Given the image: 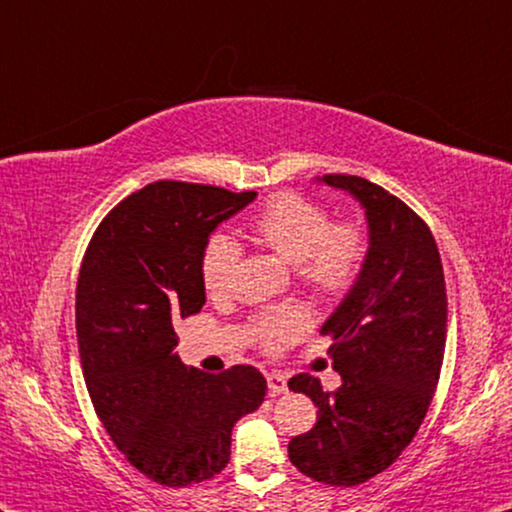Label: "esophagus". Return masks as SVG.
Returning a JSON list of instances; mask_svg holds the SVG:
<instances>
[{"label":"esophagus","instance_id":"1","mask_svg":"<svg viewBox=\"0 0 512 512\" xmlns=\"http://www.w3.org/2000/svg\"><path fill=\"white\" fill-rule=\"evenodd\" d=\"M266 384H269L271 395H280L287 391V377L280 375V372H269V375H266Z\"/></svg>","mask_w":512,"mask_h":512}]
</instances>
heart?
<instances>
[{"label":"heart","instance_id":"obj_1","mask_svg":"<svg viewBox=\"0 0 512 512\" xmlns=\"http://www.w3.org/2000/svg\"><path fill=\"white\" fill-rule=\"evenodd\" d=\"M255 232L273 253L312 289L338 294L352 285L365 257V234L356 223H331V213L308 197L282 193L255 218ZM241 246L230 234H213L202 255V282L209 294L230 289ZM308 329V319L296 308H280L255 326L266 349H280Z\"/></svg>","mask_w":512,"mask_h":512}]
</instances>
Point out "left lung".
Masks as SVG:
<instances>
[{"label":"left lung","instance_id":"obj_1","mask_svg":"<svg viewBox=\"0 0 512 512\" xmlns=\"http://www.w3.org/2000/svg\"><path fill=\"white\" fill-rule=\"evenodd\" d=\"M317 183L361 204L368 253L322 326L335 340L331 356L342 386L326 393L310 375L289 379V391L308 395L319 414L287 453L308 478L352 487L391 467L423 423L446 349V282L432 232L402 200L349 174Z\"/></svg>","mask_w":512,"mask_h":512}]
</instances>
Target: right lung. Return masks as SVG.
Listing matches in <instances>:
<instances>
[{
    "label": "right lung",
    "instance_id": "add662e5",
    "mask_svg": "<svg viewBox=\"0 0 512 512\" xmlns=\"http://www.w3.org/2000/svg\"><path fill=\"white\" fill-rule=\"evenodd\" d=\"M257 193L156 181L119 202L82 259L75 329L82 375L110 439L137 471L167 487L220 474L232 427L264 402L253 365L223 375L186 368L174 322L207 303L209 236Z\"/></svg>",
    "mask_w": 512,
    "mask_h": 512
}]
</instances>
